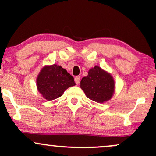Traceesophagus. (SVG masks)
I'll return each mask as SVG.
<instances>
[{"instance_id": "1", "label": "esophagus", "mask_w": 156, "mask_h": 156, "mask_svg": "<svg viewBox=\"0 0 156 156\" xmlns=\"http://www.w3.org/2000/svg\"><path fill=\"white\" fill-rule=\"evenodd\" d=\"M75 82H76V84H79L80 83V78H79V77L76 76V78H75Z\"/></svg>"}]
</instances>
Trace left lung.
I'll return each mask as SVG.
<instances>
[{
  "instance_id": "1",
  "label": "left lung",
  "mask_w": 156,
  "mask_h": 156,
  "mask_svg": "<svg viewBox=\"0 0 156 156\" xmlns=\"http://www.w3.org/2000/svg\"><path fill=\"white\" fill-rule=\"evenodd\" d=\"M114 87L112 75L98 66L89 69L88 76L80 80V88L87 98L99 103L108 101L112 98Z\"/></svg>"
}]
</instances>
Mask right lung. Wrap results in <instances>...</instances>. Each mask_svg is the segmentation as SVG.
<instances>
[{
    "instance_id": "obj_1",
    "label": "right lung",
    "mask_w": 156,
    "mask_h": 156,
    "mask_svg": "<svg viewBox=\"0 0 156 156\" xmlns=\"http://www.w3.org/2000/svg\"><path fill=\"white\" fill-rule=\"evenodd\" d=\"M75 85L73 77L57 64L44 66L37 78V89L47 101L59 98L66 89Z\"/></svg>"
}]
</instances>
